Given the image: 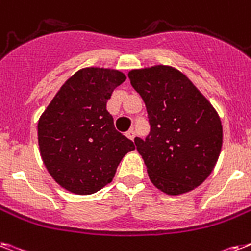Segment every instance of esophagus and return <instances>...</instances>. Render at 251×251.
Returning <instances> with one entry per match:
<instances>
[{"label": "esophagus", "instance_id": "esophagus-1", "mask_svg": "<svg viewBox=\"0 0 251 251\" xmlns=\"http://www.w3.org/2000/svg\"><path fill=\"white\" fill-rule=\"evenodd\" d=\"M126 136H127V138H129V139H134V138H135V130L134 129H130L129 131L126 132Z\"/></svg>", "mask_w": 251, "mask_h": 251}]
</instances>
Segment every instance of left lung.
Masks as SVG:
<instances>
[{
  "label": "left lung",
  "instance_id": "8db88e82",
  "mask_svg": "<svg viewBox=\"0 0 251 251\" xmlns=\"http://www.w3.org/2000/svg\"><path fill=\"white\" fill-rule=\"evenodd\" d=\"M129 78L150 119L148 136L134 142L151 182L172 196L202 184L223 143L221 119L210 101L173 67L132 69Z\"/></svg>",
  "mask_w": 251,
  "mask_h": 251
}]
</instances>
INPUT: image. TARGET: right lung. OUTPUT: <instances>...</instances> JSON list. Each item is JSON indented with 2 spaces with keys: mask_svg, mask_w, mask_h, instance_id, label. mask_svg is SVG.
Listing matches in <instances>:
<instances>
[{
  "mask_svg": "<svg viewBox=\"0 0 251 251\" xmlns=\"http://www.w3.org/2000/svg\"><path fill=\"white\" fill-rule=\"evenodd\" d=\"M125 79L116 69H79L38 120L41 157L52 179L69 192H98L112 182L122 157L135 150L107 111V100Z\"/></svg>",
  "mask_w": 251,
  "mask_h": 251,
  "instance_id": "add662e5",
  "label": "right lung"
}]
</instances>
